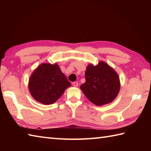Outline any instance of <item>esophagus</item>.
I'll list each match as a JSON object with an SVG mask.
<instances>
[{"mask_svg": "<svg viewBox=\"0 0 151 151\" xmlns=\"http://www.w3.org/2000/svg\"><path fill=\"white\" fill-rule=\"evenodd\" d=\"M73 86H74V87H77V86H78V84L76 82H73Z\"/></svg>", "mask_w": 151, "mask_h": 151, "instance_id": "1", "label": "esophagus"}]
</instances>
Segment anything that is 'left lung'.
I'll use <instances>...</instances> for the list:
<instances>
[{"mask_svg":"<svg viewBox=\"0 0 151 151\" xmlns=\"http://www.w3.org/2000/svg\"><path fill=\"white\" fill-rule=\"evenodd\" d=\"M86 82L81 90L89 101L97 106L111 102L120 89L119 78L115 70L104 62L97 65H88L85 73Z\"/></svg>","mask_w":151,"mask_h":151,"instance_id":"1","label":"left lung"}]
</instances>
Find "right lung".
Instances as JSON below:
<instances>
[{
  "label": "right lung",
  "instance_id": "obj_1",
  "mask_svg": "<svg viewBox=\"0 0 151 151\" xmlns=\"http://www.w3.org/2000/svg\"><path fill=\"white\" fill-rule=\"evenodd\" d=\"M70 86L65 75L57 63H42L30 77L28 88L31 95L40 103L55 102Z\"/></svg>",
  "mask_w": 151,
  "mask_h": 151
}]
</instances>
